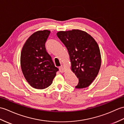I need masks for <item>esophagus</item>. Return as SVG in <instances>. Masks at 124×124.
Returning a JSON list of instances; mask_svg holds the SVG:
<instances>
[{"instance_id": "1", "label": "esophagus", "mask_w": 124, "mask_h": 124, "mask_svg": "<svg viewBox=\"0 0 124 124\" xmlns=\"http://www.w3.org/2000/svg\"><path fill=\"white\" fill-rule=\"evenodd\" d=\"M59 70H60V71L61 72H64V68H63V67H62V66H61V67H59Z\"/></svg>"}]
</instances>
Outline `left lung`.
I'll use <instances>...</instances> for the list:
<instances>
[{
	"label": "left lung",
	"mask_w": 124,
	"mask_h": 124,
	"mask_svg": "<svg viewBox=\"0 0 124 124\" xmlns=\"http://www.w3.org/2000/svg\"><path fill=\"white\" fill-rule=\"evenodd\" d=\"M56 35L67 47L72 70L79 79L76 88L88 87L96 78L101 66L97 43L89 34L79 30L60 31Z\"/></svg>",
	"instance_id": "obj_1"
}]
</instances>
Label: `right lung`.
<instances>
[{
  "label": "right lung",
  "instance_id": "right-lung-1",
  "mask_svg": "<svg viewBox=\"0 0 124 124\" xmlns=\"http://www.w3.org/2000/svg\"><path fill=\"white\" fill-rule=\"evenodd\" d=\"M50 34L48 30L34 33L26 41L22 50L23 73L28 83L35 89L49 87L59 71L46 50L45 43Z\"/></svg>",
  "mask_w": 124,
  "mask_h": 124
}]
</instances>
